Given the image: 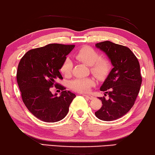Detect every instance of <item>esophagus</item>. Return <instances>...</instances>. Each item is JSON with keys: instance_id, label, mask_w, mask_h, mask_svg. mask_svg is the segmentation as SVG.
Returning <instances> with one entry per match:
<instances>
[{"instance_id": "esophagus-1", "label": "esophagus", "mask_w": 155, "mask_h": 155, "mask_svg": "<svg viewBox=\"0 0 155 155\" xmlns=\"http://www.w3.org/2000/svg\"><path fill=\"white\" fill-rule=\"evenodd\" d=\"M83 96L87 97L88 99H89V100H93V99L95 98L92 95H90V94H83Z\"/></svg>"}]
</instances>
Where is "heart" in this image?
<instances>
[{"instance_id": "obj_1", "label": "heart", "mask_w": 155, "mask_h": 155, "mask_svg": "<svg viewBox=\"0 0 155 155\" xmlns=\"http://www.w3.org/2000/svg\"><path fill=\"white\" fill-rule=\"evenodd\" d=\"M75 57L78 60L90 66L91 72L98 79L106 78L110 72L111 64L108 58L100 57V53L90 46H84L75 53ZM73 62L70 58H67L60 66V71L65 77L71 75ZM93 78H76L70 82V88L79 93H87L91 87L95 84Z\"/></svg>"}]
</instances>
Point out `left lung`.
<instances>
[{"mask_svg": "<svg viewBox=\"0 0 155 155\" xmlns=\"http://www.w3.org/2000/svg\"><path fill=\"white\" fill-rule=\"evenodd\" d=\"M95 46L107 55L113 68L100 87L108 98L98 97L102 106L95 115L101 120L113 121L126 115L135 104L142 82L140 65L132 51L123 45L104 41Z\"/></svg>", "mask_w": 155, "mask_h": 155, "instance_id": "left-lung-1", "label": "left lung"}]
</instances>
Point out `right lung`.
Listing matches in <instances>:
<instances>
[{"label": "right lung", "instance_id": "1", "mask_svg": "<svg viewBox=\"0 0 155 155\" xmlns=\"http://www.w3.org/2000/svg\"><path fill=\"white\" fill-rule=\"evenodd\" d=\"M75 45L49 44L31 49L20 60L17 71V82L22 101L28 110L45 122L62 120L68 112L75 95L56 83L63 79L60 66ZM55 85L63 90L59 97L53 95L50 88Z\"/></svg>", "mask_w": 155, "mask_h": 155}]
</instances>
